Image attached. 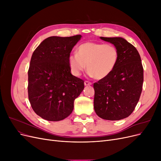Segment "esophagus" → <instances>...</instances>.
<instances>
[{
  "instance_id": "esophagus-1",
  "label": "esophagus",
  "mask_w": 161,
  "mask_h": 161,
  "mask_svg": "<svg viewBox=\"0 0 161 161\" xmlns=\"http://www.w3.org/2000/svg\"><path fill=\"white\" fill-rule=\"evenodd\" d=\"M84 84H85V86H89V85H92L91 82H89V81H85Z\"/></svg>"
}]
</instances>
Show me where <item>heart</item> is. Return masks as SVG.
I'll list each match as a JSON object with an SVG mask.
<instances>
[{
	"mask_svg": "<svg viewBox=\"0 0 161 161\" xmlns=\"http://www.w3.org/2000/svg\"><path fill=\"white\" fill-rule=\"evenodd\" d=\"M76 53L68 58L70 70L75 76L87 68L89 76L104 79L114 70L119 60V51L112 44L86 42L79 46Z\"/></svg>",
	"mask_w": 161,
	"mask_h": 161,
	"instance_id": "heart-1",
	"label": "heart"
}]
</instances>
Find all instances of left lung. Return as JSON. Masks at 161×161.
Instances as JSON below:
<instances>
[{"mask_svg": "<svg viewBox=\"0 0 161 161\" xmlns=\"http://www.w3.org/2000/svg\"><path fill=\"white\" fill-rule=\"evenodd\" d=\"M119 51V60L111 74L94 83V109L101 118L120 120L134 110L142 92L143 67L136 48L124 38L103 37Z\"/></svg>", "mask_w": 161, "mask_h": 161, "instance_id": "obj_1", "label": "left lung"}]
</instances>
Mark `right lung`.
<instances>
[{
  "label": "right lung",
  "mask_w": 161,
  "mask_h": 161,
  "mask_svg": "<svg viewBox=\"0 0 161 161\" xmlns=\"http://www.w3.org/2000/svg\"><path fill=\"white\" fill-rule=\"evenodd\" d=\"M82 37L52 36L33 52L28 70V96L35 113L43 119L67 118L84 89V81L73 76L68 58Z\"/></svg>",
  "instance_id": "add662e5"
}]
</instances>
